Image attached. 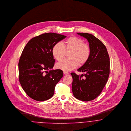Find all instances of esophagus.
Wrapping results in <instances>:
<instances>
[{
	"instance_id": "34e87169",
	"label": "esophagus",
	"mask_w": 131,
	"mask_h": 131,
	"mask_svg": "<svg viewBox=\"0 0 131 131\" xmlns=\"http://www.w3.org/2000/svg\"><path fill=\"white\" fill-rule=\"evenodd\" d=\"M63 74L64 75H68L69 74V73L67 72H66V71H63Z\"/></svg>"
}]
</instances>
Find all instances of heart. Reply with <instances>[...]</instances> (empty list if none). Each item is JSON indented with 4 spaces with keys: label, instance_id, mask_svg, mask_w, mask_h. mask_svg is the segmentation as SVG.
Instances as JSON below:
<instances>
[{
    "label": "heart",
    "instance_id": "heart-1",
    "mask_svg": "<svg viewBox=\"0 0 131 131\" xmlns=\"http://www.w3.org/2000/svg\"><path fill=\"white\" fill-rule=\"evenodd\" d=\"M65 50L71 51L68 55L70 58L61 60L56 64V67L66 72L74 69L78 64H84L90 55L89 46L84 43L81 39L75 36L67 39L63 44L60 43L55 44L52 49V54L55 59L60 60L65 55Z\"/></svg>",
    "mask_w": 131,
    "mask_h": 131
}]
</instances>
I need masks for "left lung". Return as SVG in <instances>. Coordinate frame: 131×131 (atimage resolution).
Returning <instances> with one entry per match:
<instances>
[{
	"mask_svg": "<svg viewBox=\"0 0 131 131\" xmlns=\"http://www.w3.org/2000/svg\"><path fill=\"white\" fill-rule=\"evenodd\" d=\"M87 39L90 49V57L78 72L85 74H71L74 96L83 101H90L97 97L105 87L110 73V58L106 46L99 39L88 33H77Z\"/></svg>",
	"mask_w": 131,
	"mask_h": 131,
	"instance_id": "1",
	"label": "left lung"
}]
</instances>
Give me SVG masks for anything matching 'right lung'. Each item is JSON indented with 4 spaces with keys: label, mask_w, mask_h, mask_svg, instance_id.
I'll return each instance as SVG.
<instances>
[{
    "label": "right lung",
    "mask_w": 131,
    "mask_h": 131,
    "mask_svg": "<svg viewBox=\"0 0 131 131\" xmlns=\"http://www.w3.org/2000/svg\"><path fill=\"white\" fill-rule=\"evenodd\" d=\"M66 37L55 33L43 34L31 39L24 47L18 63L19 81L31 99L44 101L53 96L63 72L52 70L55 61L52 49Z\"/></svg>",
    "instance_id": "right-lung-1"
}]
</instances>
